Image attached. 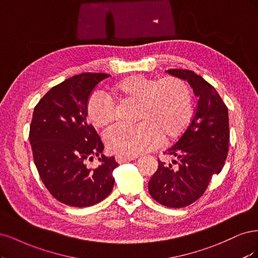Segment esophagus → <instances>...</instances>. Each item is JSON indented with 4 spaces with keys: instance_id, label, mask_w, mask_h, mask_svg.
Listing matches in <instances>:
<instances>
[{
    "instance_id": "obj_1",
    "label": "esophagus",
    "mask_w": 258,
    "mask_h": 258,
    "mask_svg": "<svg viewBox=\"0 0 258 258\" xmlns=\"http://www.w3.org/2000/svg\"><path fill=\"white\" fill-rule=\"evenodd\" d=\"M137 159V155H117L115 160L118 163H125L128 161H134Z\"/></svg>"
}]
</instances>
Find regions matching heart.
<instances>
[{"label":"heart","mask_w":258,"mask_h":258,"mask_svg":"<svg viewBox=\"0 0 258 258\" xmlns=\"http://www.w3.org/2000/svg\"><path fill=\"white\" fill-rule=\"evenodd\" d=\"M111 93L118 98L139 103L135 125H115L105 133L107 148L119 155L147 152L165 139L179 136L193 117V96L188 85L177 77L148 78L131 76L112 85ZM87 115L96 128L114 120V103L102 93L89 99Z\"/></svg>","instance_id":"b5f03b06"}]
</instances>
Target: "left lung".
Here are the masks:
<instances>
[{"label":"left lung","mask_w":258,"mask_h":258,"mask_svg":"<svg viewBox=\"0 0 258 258\" xmlns=\"http://www.w3.org/2000/svg\"><path fill=\"white\" fill-rule=\"evenodd\" d=\"M171 76L186 80L198 97L189 125L165 151L174 160L159 167L149 181L154 201L169 208H183L202 197L213 174L221 172L229 144L228 109L219 93L202 76L188 70H168Z\"/></svg>","instance_id":"left-lung-1"}]
</instances>
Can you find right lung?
I'll return each mask as SVG.
<instances>
[{"instance_id":"right-lung-1","label":"right lung","mask_w":258,"mask_h":258,"mask_svg":"<svg viewBox=\"0 0 258 258\" xmlns=\"http://www.w3.org/2000/svg\"><path fill=\"white\" fill-rule=\"evenodd\" d=\"M110 75L82 73L51 88L34 108L30 125L33 159L43 183L57 201L72 207H90L111 193L118 167L103 154L104 144L88 122L87 105L94 88ZM101 163L89 169L88 160Z\"/></svg>"}]
</instances>
